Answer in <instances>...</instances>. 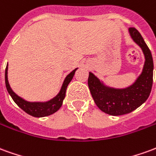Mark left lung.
I'll use <instances>...</instances> for the list:
<instances>
[{"mask_svg":"<svg viewBox=\"0 0 156 156\" xmlns=\"http://www.w3.org/2000/svg\"><path fill=\"white\" fill-rule=\"evenodd\" d=\"M133 41L139 45L144 55V64L141 74L134 83L125 88L108 87L89 73L88 84L92 97L98 108L114 116L123 115L134 111L147 100L153 83L154 63L151 50L137 29L129 28Z\"/></svg>","mask_w":156,"mask_h":156,"instance_id":"8db88e82","label":"left lung"}]
</instances>
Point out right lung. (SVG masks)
<instances>
[{"label": "right lung", "instance_id": "right-lung-1", "mask_svg": "<svg viewBox=\"0 0 156 156\" xmlns=\"http://www.w3.org/2000/svg\"><path fill=\"white\" fill-rule=\"evenodd\" d=\"M78 68H75L74 70L69 73V74L65 78L63 83L62 85V88L58 94L55 96L54 98H51L50 100L47 102H28L21 98L20 96L15 94L9 84L8 78H7V70H8V64L6 65L5 72V87L8 91L9 94L11 95L12 99L14 100L16 105H18L20 108H22L23 111H25L27 114L32 115L33 117H46L48 115H51L54 114L61 108L62 102L66 95V90L67 87L69 84V83L74 76V73Z\"/></svg>", "mask_w": 156, "mask_h": 156}]
</instances>
